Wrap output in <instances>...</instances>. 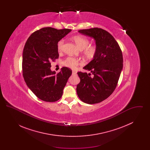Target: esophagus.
<instances>
[{"instance_id":"obj_1","label":"esophagus","mask_w":150,"mask_h":150,"mask_svg":"<svg viewBox=\"0 0 150 150\" xmlns=\"http://www.w3.org/2000/svg\"><path fill=\"white\" fill-rule=\"evenodd\" d=\"M72 74V75H75V74H76V72L75 71H74V70H73Z\"/></svg>"}]
</instances>
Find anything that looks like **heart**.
Listing matches in <instances>:
<instances>
[{"label": "heart", "instance_id": "b5f03b06", "mask_svg": "<svg viewBox=\"0 0 150 150\" xmlns=\"http://www.w3.org/2000/svg\"><path fill=\"white\" fill-rule=\"evenodd\" d=\"M72 40L76 44L79 48L83 50L84 56L88 59H91L95 57L97 52V46L96 44L89 45L90 40L86 37L82 36L75 35L72 37ZM64 43V39L59 40L57 43V49L59 51L61 50ZM65 66L70 68L75 69L80 64L79 59L74 57H67L63 62Z\"/></svg>", "mask_w": 150, "mask_h": 150}]
</instances>
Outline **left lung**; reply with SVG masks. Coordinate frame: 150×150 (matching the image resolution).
<instances>
[{"label":"left lung","instance_id":"left-lung-1","mask_svg":"<svg viewBox=\"0 0 150 150\" xmlns=\"http://www.w3.org/2000/svg\"><path fill=\"white\" fill-rule=\"evenodd\" d=\"M78 32L93 38L98 49L93 59L83 67L91 73L78 72L80 82L76 87L77 94L86 103H100L116 87L123 66L122 52L114 38L105 30L95 28Z\"/></svg>","mask_w":150,"mask_h":150}]
</instances>
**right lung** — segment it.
Instances as JSON below:
<instances>
[{
    "instance_id": "obj_1",
    "label": "right lung",
    "mask_w": 150,
    "mask_h": 150,
    "mask_svg": "<svg viewBox=\"0 0 150 150\" xmlns=\"http://www.w3.org/2000/svg\"><path fill=\"white\" fill-rule=\"evenodd\" d=\"M71 30L44 28L29 36L22 53V72L26 85L45 102L61 98L72 71L64 67L58 74L50 70V61L58 58L57 43Z\"/></svg>"
}]
</instances>
